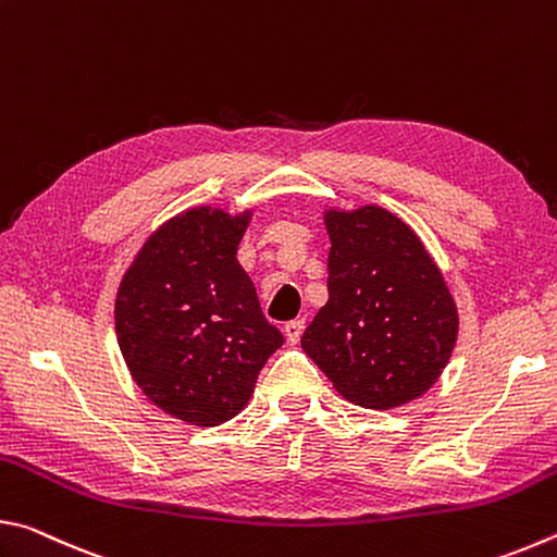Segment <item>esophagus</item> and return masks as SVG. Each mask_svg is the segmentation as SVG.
<instances>
[{"label":"esophagus","instance_id":"1","mask_svg":"<svg viewBox=\"0 0 557 557\" xmlns=\"http://www.w3.org/2000/svg\"><path fill=\"white\" fill-rule=\"evenodd\" d=\"M282 332H285L287 344L295 346V344L299 342L301 332H305V322H301V319H295V322H287V324H285V329H282Z\"/></svg>","mask_w":557,"mask_h":557}]
</instances>
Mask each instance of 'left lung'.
I'll return each mask as SVG.
<instances>
[{"label": "left lung", "mask_w": 557, "mask_h": 557, "mask_svg": "<svg viewBox=\"0 0 557 557\" xmlns=\"http://www.w3.org/2000/svg\"><path fill=\"white\" fill-rule=\"evenodd\" d=\"M324 225L329 299L301 348L346 400L400 408L445 371L459 334L457 301L420 235L383 206H329Z\"/></svg>", "instance_id": "left-lung-1"}]
</instances>
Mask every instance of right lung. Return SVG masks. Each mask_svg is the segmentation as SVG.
<instances>
[{
    "mask_svg": "<svg viewBox=\"0 0 557 557\" xmlns=\"http://www.w3.org/2000/svg\"><path fill=\"white\" fill-rule=\"evenodd\" d=\"M252 211L203 203L172 215L120 280L115 334L132 381L186 425L235 418L285 342L235 258Z\"/></svg>",
    "mask_w": 557,
    "mask_h": 557,
    "instance_id": "right-lung-1",
    "label": "right lung"
}]
</instances>
